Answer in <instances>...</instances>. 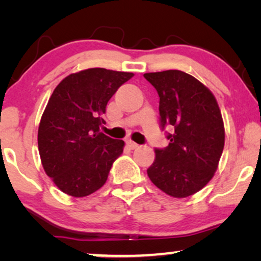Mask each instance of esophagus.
Returning <instances> with one entry per match:
<instances>
[{"instance_id":"obj_1","label":"esophagus","mask_w":261,"mask_h":261,"mask_svg":"<svg viewBox=\"0 0 261 261\" xmlns=\"http://www.w3.org/2000/svg\"><path fill=\"white\" fill-rule=\"evenodd\" d=\"M127 142V146H128V147H129L130 149H135V148H137L138 147V144H137V142H134V141H132V140H127L126 141Z\"/></svg>"}]
</instances>
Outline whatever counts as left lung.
Segmentation results:
<instances>
[{
  "instance_id": "8db88e82",
  "label": "left lung",
  "mask_w": 261,
  "mask_h": 261,
  "mask_svg": "<svg viewBox=\"0 0 261 261\" xmlns=\"http://www.w3.org/2000/svg\"><path fill=\"white\" fill-rule=\"evenodd\" d=\"M159 95L162 126L170 124L169 146L155 149L149 179L171 197L202 190L215 174L224 147V124L213 92L179 70L145 73Z\"/></svg>"
}]
</instances>
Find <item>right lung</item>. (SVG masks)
<instances>
[{"label": "right lung", "mask_w": 261, "mask_h": 261, "mask_svg": "<svg viewBox=\"0 0 261 261\" xmlns=\"http://www.w3.org/2000/svg\"><path fill=\"white\" fill-rule=\"evenodd\" d=\"M132 72L94 67L57 85L42 113L38 147L46 174L64 194L85 197L101 189L124 141L99 132L107 103Z\"/></svg>", "instance_id": "obj_1"}]
</instances>
